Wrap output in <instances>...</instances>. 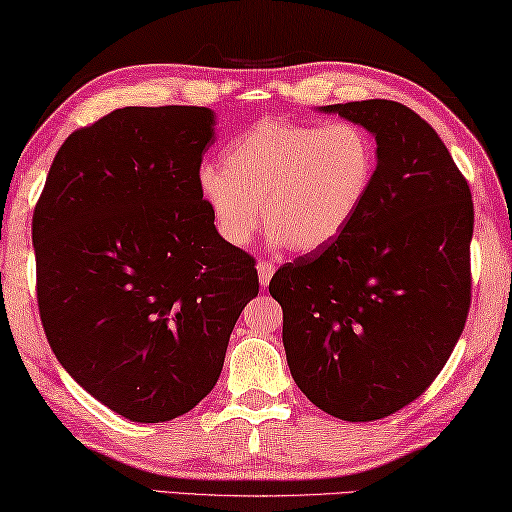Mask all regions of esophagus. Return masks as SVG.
<instances>
[{
  "instance_id": "obj_1",
  "label": "esophagus",
  "mask_w": 512,
  "mask_h": 512,
  "mask_svg": "<svg viewBox=\"0 0 512 512\" xmlns=\"http://www.w3.org/2000/svg\"><path fill=\"white\" fill-rule=\"evenodd\" d=\"M272 274H274V265H272V263H267V261H261V263H258V281H261V286H263V288L270 286Z\"/></svg>"
}]
</instances>
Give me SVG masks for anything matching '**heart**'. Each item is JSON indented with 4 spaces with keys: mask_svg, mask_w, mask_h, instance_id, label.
<instances>
[{
    "mask_svg": "<svg viewBox=\"0 0 512 512\" xmlns=\"http://www.w3.org/2000/svg\"><path fill=\"white\" fill-rule=\"evenodd\" d=\"M377 176L375 139L357 123L263 119L240 132L222 164H203L199 192L212 222L245 247L263 215L274 245L316 251L350 229Z\"/></svg>",
    "mask_w": 512,
    "mask_h": 512,
    "instance_id": "b5f03b06",
    "label": "heart"
}]
</instances>
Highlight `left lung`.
Returning a JSON list of instances; mask_svg holds the SVG:
<instances>
[{
    "instance_id": "1",
    "label": "left lung",
    "mask_w": 512,
    "mask_h": 512,
    "mask_svg": "<svg viewBox=\"0 0 512 512\" xmlns=\"http://www.w3.org/2000/svg\"><path fill=\"white\" fill-rule=\"evenodd\" d=\"M320 112L375 137V185L350 229L283 265L270 295L304 396L336 419L375 421L430 387L465 329L474 203L444 141L410 107L361 100Z\"/></svg>"
}]
</instances>
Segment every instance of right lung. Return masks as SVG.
I'll use <instances>...</instances> for the list:
<instances>
[{"mask_svg": "<svg viewBox=\"0 0 512 512\" xmlns=\"http://www.w3.org/2000/svg\"><path fill=\"white\" fill-rule=\"evenodd\" d=\"M208 107H123L75 130L31 219L47 341L70 377L137 423L190 412L224 366L254 258L199 192Z\"/></svg>", "mask_w": 512, "mask_h": 512, "instance_id": "add662e5", "label": "right lung"}]
</instances>
